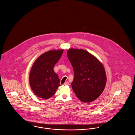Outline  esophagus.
<instances>
[{"instance_id": "34e87169", "label": "esophagus", "mask_w": 135, "mask_h": 135, "mask_svg": "<svg viewBox=\"0 0 135 135\" xmlns=\"http://www.w3.org/2000/svg\"><path fill=\"white\" fill-rule=\"evenodd\" d=\"M64 84L65 85H69V83L68 81H66V82Z\"/></svg>"}]
</instances>
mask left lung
I'll return each instance as SVG.
<instances>
[{
    "label": "left lung",
    "instance_id": "left-lung-1",
    "mask_svg": "<svg viewBox=\"0 0 135 135\" xmlns=\"http://www.w3.org/2000/svg\"><path fill=\"white\" fill-rule=\"evenodd\" d=\"M67 56L74 70L71 86L74 93L83 102L94 101L106 86L107 78L103 65L94 56L82 49H70Z\"/></svg>",
    "mask_w": 135,
    "mask_h": 135
}]
</instances>
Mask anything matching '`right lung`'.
Returning a JSON list of instances; mask_svg holds the SVG:
<instances>
[{
	"label": "right lung",
	"mask_w": 135,
	"mask_h": 135,
	"mask_svg": "<svg viewBox=\"0 0 135 135\" xmlns=\"http://www.w3.org/2000/svg\"><path fill=\"white\" fill-rule=\"evenodd\" d=\"M63 50L45 52L32 65L29 74V84L34 93L40 98L48 99L54 95L60 80L54 67L61 58Z\"/></svg>",
	"instance_id": "obj_1"
}]
</instances>
